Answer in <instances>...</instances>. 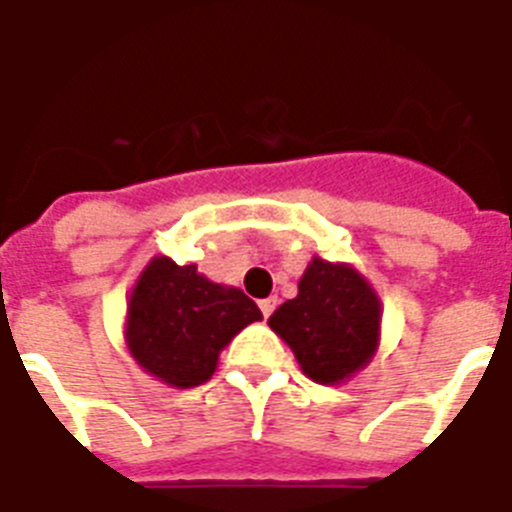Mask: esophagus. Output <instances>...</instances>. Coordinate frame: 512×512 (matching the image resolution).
Masks as SVG:
<instances>
[{
  "label": "esophagus",
  "instance_id": "obj_1",
  "mask_svg": "<svg viewBox=\"0 0 512 512\" xmlns=\"http://www.w3.org/2000/svg\"><path fill=\"white\" fill-rule=\"evenodd\" d=\"M273 308H276V297H268V300H260V311H263L265 319L271 316Z\"/></svg>",
  "mask_w": 512,
  "mask_h": 512
}]
</instances>
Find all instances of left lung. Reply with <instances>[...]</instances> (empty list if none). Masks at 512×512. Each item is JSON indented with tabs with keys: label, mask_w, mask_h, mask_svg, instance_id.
I'll use <instances>...</instances> for the list:
<instances>
[{
	"label": "left lung",
	"mask_w": 512,
	"mask_h": 512,
	"mask_svg": "<svg viewBox=\"0 0 512 512\" xmlns=\"http://www.w3.org/2000/svg\"><path fill=\"white\" fill-rule=\"evenodd\" d=\"M380 295L350 263L313 257L297 297L279 305L268 327L287 342L305 377L340 385L356 377L380 345Z\"/></svg>",
	"instance_id": "obj_1"
}]
</instances>
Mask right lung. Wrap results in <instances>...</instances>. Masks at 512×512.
<instances>
[{
    "label": "right lung",
    "instance_id": "add662e5",
    "mask_svg": "<svg viewBox=\"0 0 512 512\" xmlns=\"http://www.w3.org/2000/svg\"><path fill=\"white\" fill-rule=\"evenodd\" d=\"M263 313L241 289L209 281L196 265L151 257L127 300L124 342L143 372L170 388H196L220 350Z\"/></svg>",
    "mask_w": 512,
    "mask_h": 512
}]
</instances>
